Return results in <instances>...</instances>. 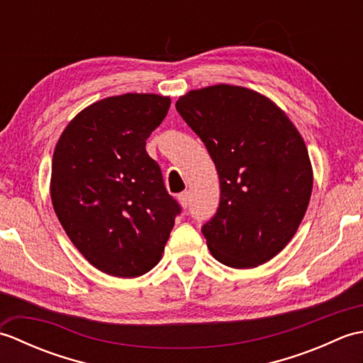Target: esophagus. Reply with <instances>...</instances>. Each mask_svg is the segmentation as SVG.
I'll return each instance as SVG.
<instances>
[{
  "label": "esophagus",
  "mask_w": 363,
  "mask_h": 363,
  "mask_svg": "<svg viewBox=\"0 0 363 363\" xmlns=\"http://www.w3.org/2000/svg\"><path fill=\"white\" fill-rule=\"evenodd\" d=\"M177 199H179V203L184 209H187L190 204V191H182V194L177 195Z\"/></svg>",
  "instance_id": "1"
}]
</instances>
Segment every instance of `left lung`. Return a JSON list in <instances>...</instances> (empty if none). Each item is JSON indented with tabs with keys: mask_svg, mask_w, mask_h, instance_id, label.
I'll return each mask as SVG.
<instances>
[{
	"mask_svg": "<svg viewBox=\"0 0 363 363\" xmlns=\"http://www.w3.org/2000/svg\"><path fill=\"white\" fill-rule=\"evenodd\" d=\"M176 111L217 167L220 204L203 225L212 256L233 268L273 259L309 206L312 167L303 137L279 107L237 86L191 90Z\"/></svg>",
	"mask_w": 363,
	"mask_h": 363,
	"instance_id": "obj_1",
	"label": "left lung"
}]
</instances>
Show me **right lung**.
<instances>
[{
    "label": "right lung",
    "mask_w": 363,
    "mask_h": 363,
    "mask_svg": "<svg viewBox=\"0 0 363 363\" xmlns=\"http://www.w3.org/2000/svg\"><path fill=\"white\" fill-rule=\"evenodd\" d=\"M169 104V98L151 94L101 99L76 115L54 150V212L99 272L117 277L148 273L181 213L160 167L145 150Z\"/></svg>",
    "instance_id": "add662e5"
}]
</instances>
